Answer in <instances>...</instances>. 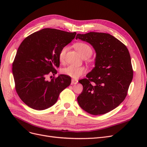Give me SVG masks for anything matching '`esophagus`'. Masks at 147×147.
Listing matches in <instances>:
<instances>
[{
    "mask_svg": "<svg viewBox=\"0 0 147 147\" xmlns=\"http://www.w3.org/2000/svg\"><path fill=\"white\" fill-rule=\"evenodd\" d=\"M78 80H76V79H72L71 80V84H76L78 83Z\"/></svg>",
    "mask_w": 147,
    "mask_h": 147,
    "instance_id": "obj_1",
    "label": "esophagus"
}]
</instances>
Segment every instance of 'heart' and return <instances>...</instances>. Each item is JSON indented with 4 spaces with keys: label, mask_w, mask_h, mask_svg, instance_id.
Instances as JSON below:
<instances>
[{
    "label": "heart",
    "mask_w": 147,
    "mask_h": 147,
    "mask_svg": "<svg viewBox=\"0 0 147 147\" xmlns=\"http://www.w3.org/2000/svg\"><path fill=\"white\" fill-rule=\"evenodd\" d=\"M75 48L79 52L82 58H88L90 57L93 51L90 46L84 43H78L75 45ZM67 50V46H64L62 48L59 53V59L60 62H63L65 58L66 51ZM86 71V68L82 66H75L73 65H69L65 67L63 69V73L71 77L73 79H78L81 76L84 74Z\"/></svg>",
    "instance_id": "heart-1"
}]
</instances>
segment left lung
Wrapping results in <instances>:
<instances>
[{
	"instance_id": "1",
	"label": "left lung",
	"mask_w": 147,
	"mask_h": 147,
	"mask_svg": "<svg viewBox=\"0 0 147 147\" xmlns=\"http://www.w3.org/2000/svg\"><path fill=\"white\" fill-rule=\"evenodd\" d=\"M76 38L90 43L96 52L95 67L86 75L87 79L79 81L83 91L78 102L90 114L109 113L124 101L133 79L129 51L117 38L108 33L78 34Z\"/></svg>"
}]
</instances>
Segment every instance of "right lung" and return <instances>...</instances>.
Here are the masks:
<instances>
[{
  "label": "right lung",
  "mask_w": 147,
  "mask_h": 147,
  "mask_svg": "<svg viewBox=\"0 0 147 147\" xmlns=\"http://www.w3.org/2000/svg\"><path fill=\"white\" fill-rule=\"evenodd\" d=\"M76 33L44 28L22 42L12 64L15 89L22 101L36 110L47 109L57 101L59 94L71 83V78L60 74L51 81L47 75L57 73L59 53Z\"/></svg>",
  "instance_id": "add662e5"
}]
</instances>
